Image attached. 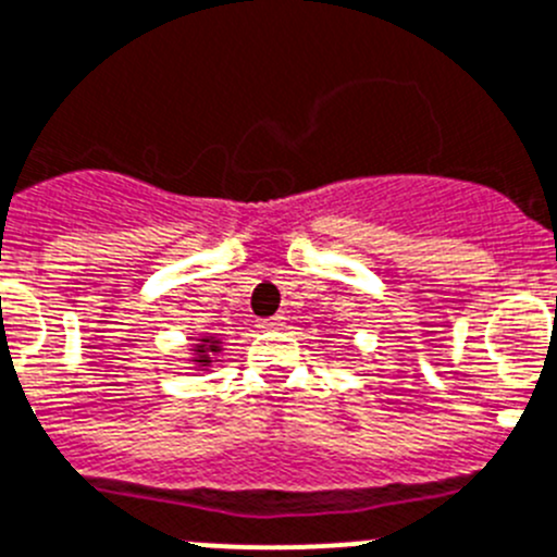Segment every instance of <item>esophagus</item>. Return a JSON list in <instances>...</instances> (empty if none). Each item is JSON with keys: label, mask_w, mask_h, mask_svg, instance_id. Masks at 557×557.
<instances>
[{"label": "esophagus", "mask_w": 557, "mask_h": 557, "mask_svg": "<svg viewBox=\"0 0 557 557\" xmlns=\"http://www.w3.org/2000/svg\"><path fill=\"white\" fill-rule=\"evenodd\" d=\"M283 326V315H274V318H267V321L258 323V329H280Z\"/></svg>", "instance_id": "34e87169"}]
</instances>
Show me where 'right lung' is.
I'll return each instance as SVG.
<instances>
[{
  "label": "right lung",
  "instance_id": "obj_1",
  "mask_svg": "<svg viewBox=\"0 0 557 557\" xmlns=\"http://www.w3.org/2000/svg\"><path fill=\"white\" fill-rule=\"evenodd\" d=\"M193 350H196V359H193V361H198V367H209V364H212V356L220 354V339L201 337Z\"/></svg>",
  "mask_w": 557,
  "mask_h": 557
}]
</instances>
